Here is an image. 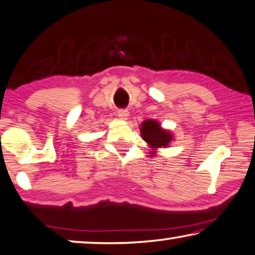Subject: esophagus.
<instances>
[{"label": "esophagus", "instance_id": "obj_1", "mask_svg": "<svg viewBox=\"0 0 255 255\" xmlns=\"http://www.w3.org/2000/svg\"><path fill=\"white\" fill-rule=\"evenodd\" d=\"M117 115H119L121 120H127L128 116V112L127 111V109H120V111L117 112Z\"/></svg>", "mask_w": 255, "mask_h": 255}]
</instances>
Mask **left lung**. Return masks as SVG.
<instances>
[{
    "label": "left lung",
    "instance_id": "obj_1",
    "mask_svg": "<svg viewBox=\"0 0 255 255\" xmlns=\"http://www.w3.org/2000/svg\"><path fill=\"white\" fill-rule=\"evenodd\" d=\"M140 132L142 139L151 148L150 156L155 155V150L157 148H165L173 140L172 133L160 128V124L156 122L155 120H146L144 122H142L140 127Z\"/></svg>",
    "mask_w": 255,
    "mask_h": 255
}]
</instances>
